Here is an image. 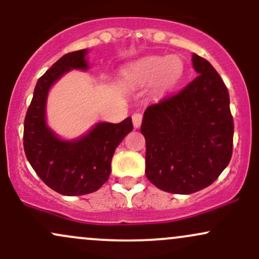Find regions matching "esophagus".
Returning a JSON list of instances; mask_svg holds the SVG:
<instances>
[{
    "mask_svg": "<svg viewBox=\"0 0 259 259\" xmlns=\"http://www.w3.org/2000/svg\"><path fill=\"white\" fill-rule=\"evenodd\" d=\"M133 124L135 127H140L142 123V114L141 113H134L133 114Z\"/></svg>",
    "mask_w": 259,
    "mask_h": 259,
    "instance_id": "obj_1",
    "label": "esophagus"
}]
</instances>
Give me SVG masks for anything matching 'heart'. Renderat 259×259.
Instances as JSON below:
<instances>
[{
  "label": "heart",
  "mask_w": 259,
  "mask_h": 259,
  "mask_svg": "<svg viewBox=\"0 0 259 259\" xmlns=\"http://www.w3.org/2000/svg\"><path fill=\"white\" fill-rule=\"evenodd\" d=\"M183 72V65L179 58H147L134 64L123 74L125 83L146 85L158 80L164 89H169L179 82Z\"/></svg>",
  "instance_id": "1"
}]
</instances>
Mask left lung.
I'll list each match as a JSON object with an SVG mask.
<instances>
[{
  "label": "left lung",
  "instance_id": "8db88e82",
  "mask_svg": "<svg viewBox=\"0 0 259 259\" xmlns=\"http://www.w3.org/2000/svg\"><path fill=\"white\" fill-rule=\"evenodd\" d=\"M192 61L197 78L148 106L141 124L146 176L174 194H192L212 185L233 152L228 89L207 60L193 54Z\"/></svg>",
  "mask_w": 259,
  "mask_h": 259
}]
</instances>
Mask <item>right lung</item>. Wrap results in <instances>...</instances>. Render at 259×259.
Segmentation results:
<instances>
[{
    "label": "right lung",
    "instance_id": "obj_1",
    "mask_svg": "<svg viewBox=\"0 0 259 259\" xmlns=\"http://www.w3.org/2000/svg\"><path fill=\"white\" fill-rule=\"evenodd\" d=\"M88 51L68 53L38 79L24 121V151L39 179L62 195L93 193L108 180L114 151L133 130L132 118L118 124L98 123L82 138L65 141L46 123L47 96L62 74L87 70Z\"/></svg>",
    "mask_w": 259,
    "mask_h": 259
}]
</instances>
